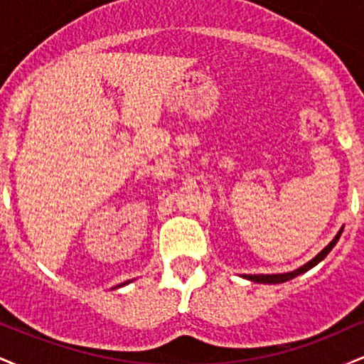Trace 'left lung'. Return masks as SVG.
<instances>
[{"label":"left lung","instance_id":"left-lung-1","mask_svg":"<svg viewBox=\"0 0 364 364\" xmlns=\"http://www.w3.org/2000/svg\"><path fill=\"white\" fill-rule=\"evenodd\" d=\"M342 231H344V228L339 229V232H337V235L333 236V240L330 241V243L325 246V248L321 250L318 255H315V257H313L310 262H306V263H304V265L298 267V269L292 270V272H284V274H245V275H241V277L248 279V281H252V282H258V284H282V282L291 281V279L298 277V275L308 272V270L313 269V267L318 265V263L323 260V258L327 257L330 252H332L333 246L337 245V241H339Z\"/></svg>","mask_w":364,"mask_h":364}]
</instances>
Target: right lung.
Returning <instances> with one entry per match:
<instances>
[{"instance_id":"obj_1","label":"right lung","mask_w":364,"mask_h":364,"mask_svg":"<svg viewBox=\"0 0 364 364\" xmlns=\"http://www.w3.org/2000/svg\"><path fill=\"white\" fill-rule=\"evenodd\" d=\"M129 282H133V279H132V281H127V282H123V284H118V286L111 287V289H118V287H123V286H127V284H129Z\"/></svg>"}]
</instances>
